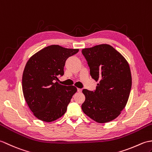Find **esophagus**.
Masks as SVG:
<instances>
[{
	"label": "esophagus",
	"mask_w": 152,
	"mask_h": 152,
	"mask_svg": "<svg viewBox=\"0 0 152 152\" xmlns=\"http://www.w3.org/2000/svg\"><path fill=\"white\" fill-rule=\"evenodd\" d=\"M77 92H79V93H80V92H82V89H80V88H77Z\"/></svg>",
	"instance_id": "obj_1"
}]
</instances>
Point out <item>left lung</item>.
<instances>
[{"label": "left lung", "instance_id": "obj_1", "mask_svg": "<svg viewBox=\"0 0 152 152\" xmlns=\"http://www.w3.org/2000/svg\"><path fill=\"white\" fill-rule=\"evenodd\" d=\"M82 53L91 77L99 82L95 91L83 90L85 101L82 110L96 122H110L120 115L129 99L132 85L129 64L122 54L108 44L83 49Z\"/></svg>", "mask_w": 152, "mask_h": 152}]
</instances>
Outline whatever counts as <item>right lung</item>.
Instances as JSON below:
<instances>
[{"mask_svg": "<svg viewBox=\"0 0 152 152\" xmlns=\"http://www.w3.org/2000/svg\"><path fill=\"white\" fill-rule=\"evenodd\" d=\"M79 50L49 45L33 55L26 62L22 77L23 96L38 119L53 122L66 112L77 89L72 85H60L58 77L64 73L66 60Z\"/></svg>", "mask_w": 152, "mask_h": 152, "instance_id": "1", "label": "right lung"}]
</instances>
